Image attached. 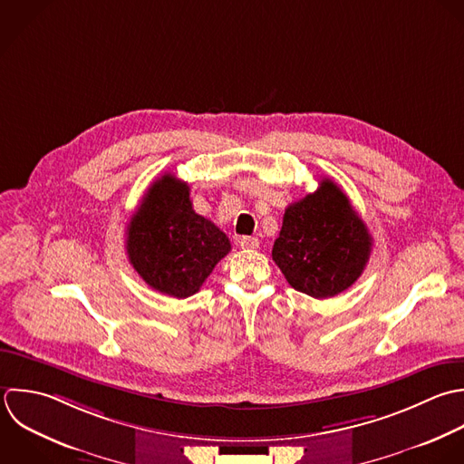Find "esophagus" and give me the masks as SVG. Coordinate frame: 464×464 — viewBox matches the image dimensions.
<instances>
[{"mask_svg":"<svg viewBox=\"0 0 464 464\" xmlns=\"http://www.w3.org/2000/svg\"><path fill=\"white\" fill-rule=\"evenodd\" d=\"M238 244H240L242 249L253 251V249L258 247V238H255V237H242V238L238 240Z\"/></svg>","mask_w":464,"mask_h":464,"instance_id":"34e87169","label":"esophagus"}]
</instances>
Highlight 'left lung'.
I'll return each mask as SVG.
<instances>
[{
    "label": "left lung",
    "instance_id": "left-lung-1",
    "mask_svg": "<svg viewBox=\"0 0 464 464\" xmlns=\"http://www.w3.org/2000/svg\"><path fill=\"white\" fill-rule=\"evenodd\" d=\"M372 237L331 179L287 206L273 260L296 291L324 300L349 289L363 273Z\"/></svg>",
    "mask_w": 464,
    "mask_h": 464
}]
</instances>
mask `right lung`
Wrapping results in <instances>:
<instances>
[{
  "label": "right lung",
  "instance_id": "right-lung-1",
  "mask_svg": "<svg viewBox=\"0 0 464 464\" xmlns=\"http://www.w3.org/2000/svg\"><path fill=\"white\" fill-rule=\"evenodd\" d=\"M231 251L229 238L193 211L189 186L171 173L155 180L126 229L128 260L155 291L188 298Z\"/></svg>",
  "mask_w": 464,
  "mask_h": 464
}]
</instances>
